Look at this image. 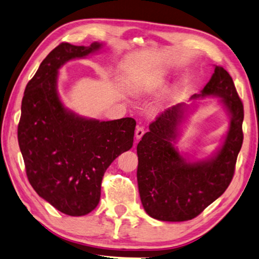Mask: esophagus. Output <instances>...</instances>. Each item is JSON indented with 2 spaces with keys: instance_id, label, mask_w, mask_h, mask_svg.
<instances>
[{
  "instance_id": "1",
  "label": "esophagus",
  "mask_w": 259,
  "mask_h": 259,
  "mask_svg": "<svg viewBox=\"0 0 259 259\" xmlns=\"http://www.w3.org/2000/svg\"><path fill=\"white\" fill-rule=\"evenodd\" d=\"M144 134H145V129H144V126H142V125H138L137 128H136V133H135V135H136V138H137V140H139L140 138H142L143 136H144Z\"/></svg>"
}]
</instances>
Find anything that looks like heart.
<instances>
[{
    "instance_id": "obj_1",
    "label": "heart",
    "mask_w": 259,
    "mask_h": 259,
    "mask_svg": "<svg viewBox=\"0 0 259 259\" xmlns=\"http://www.w3.org/2000/svg\"><path fill=\"white\" fill-rule=\"evenodd\" d=\"M154 81L152 80H144V81H138V82H135L133 84V88H134V92L135 93H145L149 91V89H152L154 87Z\"/></svg>"
}]
</instances>
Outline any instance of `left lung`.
Masks as SVG:
<instances>
[{"label":"left lung","instance_id":"8db88e82","mask_svg":"<svg viewBox=\"0 0 259 259\" xmlns=\"http://www.w3.org/2000/svg\"><path fill=\"white\" fill-rule=\"evenodd\" d=\"M219 96L231 121L222 148L214 157L187 162L172 143L183 116V104L162 112L137 146L140 199L149 216L166 222L195 219L227 190L236 170L243 133V104L231 76L215 67L210 80L196 97Z\"/></svg>","mask_w":259,"mask_h":259}]
</instances>
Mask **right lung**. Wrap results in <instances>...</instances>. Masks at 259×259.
<instances>
[{
  "instance_id": "1",
  "label": "right lung",
  "mask_w": 259,
  "mask_h": 259,
  "mask_svg": "<svg viewBox=\"0 0 259 259\" xmlns=\"http://www.w3.org/2000/svg\"><path fill=\"white\" fill-rule=\"evenodd\" d=\"M101 48L97 41L87 48L56 46L27 83L21 102L18 142L28 180L41 198L70 216L96 208L106 168L134 144L133 117L84 119L64 109L59 98L61 65Z\"/></svg>"
}]
</instances>
